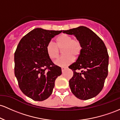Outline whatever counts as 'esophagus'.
<instances>
[{
  "mask_svg": "<svg viewBox=\"0 0 120 120\" xmlns=\"http://www.w3.org/2000/svg\"><path fill=\"white\" fill-rule=\"evenodd\" d=\"M61 69H62V72H64V70H65L66 69V67H62Z\"/></svg>",
  "mask_w": 120,
  "mask_h": 120,
  "instance_id": "34e87169",
  "label": "esophagus"
}]
</instances>
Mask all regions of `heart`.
Returning a JSON list of instances; mask_svg holds the SVG:
<instances>
[{
  "label": "heart",
  "instance_id": "b5f03b06",
  "mask_svg": "<svg viewBox=\"0 0 120 120\" xmlns=\"http://www.w3.org/2000/svg\"><path fill=\"white\" fill-rule=\"evenodd\" d=\"M62 49L64 55L54 61L56 66L64 67L71 64L74 59L77 58L81 53L82 46L77 38H72L70 35L63 33L56 38V44L50 41L46 46V51L51 59H56L60 54V49Z\"/></svg>",
  "mask_w": 120,
  "mask_h": 120
}]
</instances>
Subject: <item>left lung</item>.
Masks as SVG:
<instances>
[{
	"label": "left lung",
	"instance_id": "8db88e82",
	"mask_svg": "<svg viewBox=\"0 0 120 120\" xmlns=\"http://www.w3.org/2000/svg\"><path fill=\"white\" fill-rule=\"evenodd\" d=\"M80 41L82 49L75 62L68 68L73 71L69 80L71 92L80 100L94 98L101 92L107 77L109 56L103 40L86 26L64 30ZM81 71L79 72V71Z\"/></svg>",
	"mask_w": 120,
	"mask_h": 120
}]
</instances>
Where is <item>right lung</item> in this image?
I'll list each match as a JSON object with an SVG mask.
<instances>
[{"mask_svg": "<svg viewBox=\"0 0 120 120\" xmlns=\"http://www.w3.org/2000/svg\"><path fill=\"white\" fill-rule=\"evenodd\" d=\"M62 30L36 28L24 36L15 53V75L21 91L34 101L45 100L50 96L61 68L48 56L46 46Z\"/></svg>", "mask_w": 120, "mask_h": 120, "instance_id": "1", "label": "right lung"}]
</instances>
